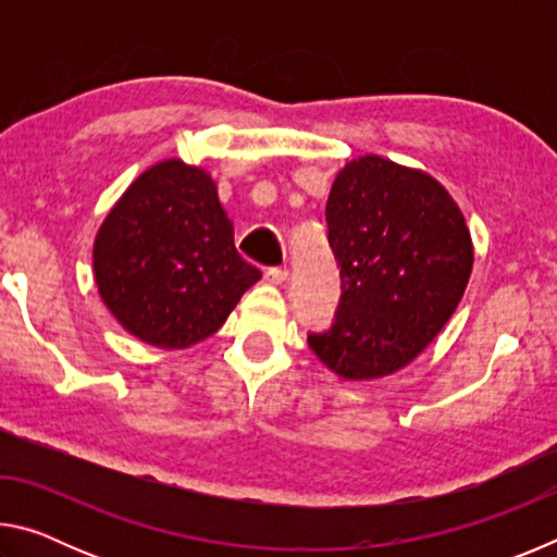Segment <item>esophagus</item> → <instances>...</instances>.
Returning <instances> with one entry per match:
<instances>
[{"label": "esophagus", "mask_w": 557, "mask_h": 557, "mask_svg": "<svg viewBox=\"0 0 557 557\" xmlns=\"http://www.w3.org/2000/svg\"><path fill=\"white\" fill-rule=\"evenodd\" d=\"M287 275H289L287 268H268L265 270V280L272 282V285H282V282L287 280Z\"/></svg>", "instance_id": "34e87169"}]
</instances>
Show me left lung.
<instances>
[{
  "instance_id": "1",
  "label": "left lung",
  "mask_w": 557,
  "mask_h": 557,
  "mask_svg": "<svg viewBox=\"0 0 557 557\" xmlns=\"http://www.w3.org/2000/svg\"><path fill=\"white\" fill-rule=\"evenodd\" d=\"M342 301L309 348L344 381L383 379L455 314L474 265L465 213L437 178L379 154L351 159L326 201Z\"/></svg>"
}]
</instances>
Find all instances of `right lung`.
Masks as SVG:
<instances>
[{
	"label": "right lung",
	"instance_id": "add662e5",
	"mask_svg": "<svg viewBox=\"0 0 557 557\" xmlns=\"http://www.w3.org/2000/svg\"><path fill=\"white\" fill-rule=\"evenodd\" d=\"M92 272L122 329L159 348L219 332L262 277L235 250L211 174L182 159H164L127 186L98 228Z\"/></svg>",
	"mask_w": 557,
	"mask_h": 557
}]
</instances>
